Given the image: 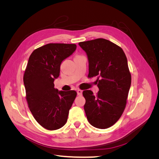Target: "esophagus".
Returning <instances> with one entry per match:
<instances>
[{"label":"esophagus","mask_w":159,"mask_h":159,"mask_svg":"<svg viewBox=\"0 0 159 159\" xmlns=\"http://www.w3.org/2000/svg\"><path fill=\"white\" fill-rule=\"evenodd\" d=\"M77 93H78V95H81V94H82V90L78 89V91H77Z\"/></svg>","instance_id":"34e87169"}]
</instances>
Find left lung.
<instances>
[{
    "instance_id": "left-lung-1",
    "label": "left lung",
    "mask_w": 159,
    "mask_h": 159,
    "mask_svg": "<svg viewBox=\"0 0 159 159\" xmlns=\"http://www.w3.org/2000/svg\"><path fill=\"white\" fill-rule=\"evenodd\" d=\"M79 45L88 56V78L98 77L99 89L96 95L91 90L83 91L86 117L96 128H109L121 117L127 104L131 84L127 57L121 47L103 38Z\"/></svg>"
}]
</instances>
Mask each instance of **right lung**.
Returning a JSON list of instances; mask_svg holds the SVG:
<instances>
[{"label": "right lung", "instance_id": "obj_1", "mask_svg": "<svg viewBox=\"0 0 159 159\" xmlns=\"http://www.w3.org/2000/svg\"><path fill=\"white\" fill-rule=\"evenodd\" d=\"M74 44H46L32 52L24 74L26 99L33 117L53 131L66 123L77 95L74 90L58 91L54 81L60 75L62 61L75 52Z\"/></svg>", "mask_w": 159, "mask_h": 159}]
</instances>
